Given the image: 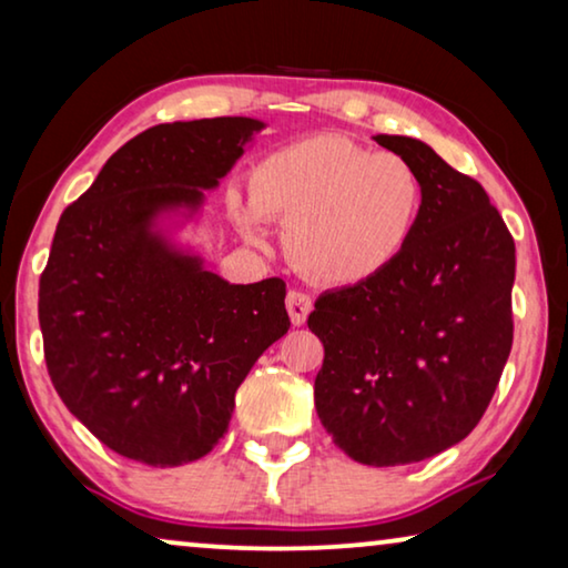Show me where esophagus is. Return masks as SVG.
Wrapping results in <instances>:
<instances>
[{
  "label": "esophagus",
  "instance_id": "obj_1",
  "mask_svg": "<svg viewBox=\"0 0 568 568\" xmlns=\"http://www.w3.org/2000/svg\"><path fill=\"white\" fill-rule=\"evenodd\" d=\"M285 306H287V314H291V322L295 326H301V324H306L311 308H314V301H311L308 293L291 291L285 298Z\"/></svg>",
  "mask_w": 568,
  "mask_h": 568
}]
</instances>
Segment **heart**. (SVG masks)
Instances as JSON below:
<instances>
[{
    "label": "heart",
    "instance_id": "heart-1",
    "mask_svg": "<svg viewBox=\"0 0 568 568\" xmlns=\"http://www.w3.org/2000/svg\"><path fill=\"white\" fill-rule=\"evenodd\" d=\"M250 195L252 203L231 201L244 236L262 244V219H281L295 265L329 285L367 283L394 265L425 203L419 172L404 156L332 133L262 159Z\"/></svg>",
    "mask_w": 568,
    "mask_h": 568
}]
</instances>
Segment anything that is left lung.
<instances>
[{
  "label": "left lung",
  "instance_id": "left-lung-1",
  "mask_svg": "<svg viewBox=\"0 0 568 568\" xmlns=\"http://www.w3.org/2000/svg\"><path fill=\"white\" fill-rule=\"evenodd\" d=\"M419 172L409 246L373 281L318 295L316 414L365 466H404L460 443L513 349L515 242L486 190L425 141L373 135Z\"/></svg>",
  "mask_w": 568,
  "mask_h": 568
}]
</instances>
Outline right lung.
<instances>
[{
  "label": "right lung",
  "instance_id": "add662e5",
  "mask_svg": "<svg viewBox=\"0 0 568 568\" xmlns=\"http://www.w3.org/2000/svg\"><path fill=\"white\" fill-rule=\"evenodd\" d=\"M262 128H149L61 213L38 291L48 375L123 458L172 468L211 453L246 373L291 329L281 277L234 285L180 239Z\"/></svg>",
  "mask_w": 568,
  "mask_h": 568
}]
</instances>
